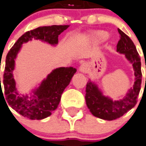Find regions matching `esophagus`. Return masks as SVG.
Returning a JSON list of instances; mask_svg holds the SVG:
<instances>
[{
    "label": "esophagus",
    "instance_id": "34e87169",
    "mask_svg": "<svg viewBox=\"0 0 146 146\" xmlns=\"http://www.w3.org/2000/svg\"><path fill=\"white\" fill-rule=\"evenodd\" d=\"M88 70V64L86 63H83L80 65L79 67V70L82 72V73H87Z\"/></svg>",
    "mask_w": 146,
    "mask_h": 146
}]
</instances>
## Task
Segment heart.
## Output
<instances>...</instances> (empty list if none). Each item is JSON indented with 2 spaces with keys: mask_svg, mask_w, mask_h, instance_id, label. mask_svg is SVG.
<instances>
[{
  "mask_svg": "<svg viewBox=\"0 0 146 146\" xmlns=\"http://www.w3.org/2000/svg\"><path fill=\"white\" fill-rule=\"evenodd\" d=\"M108 34L106 32L103 31H97L95 34H94V39L95 40L96 42H103L104 40H106L108 38Z\"/></svg>",
  "mask_w": 146,
  "mask_h": 146,
  "instance_id": "heart-1",
  "label": "heart"
}]
</instances>
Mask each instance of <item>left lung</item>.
Returning a JSON list of instances; mask_svg holds the SVG:
<instances>
[{
    "label": "left lung",
    "instance_id": "left-lung-1",
    "mask_svg": "<svg viewBox=\"0 0 146 146\" xmlns=\"http://www.w3.org/2000/svg\"><path fill=\"white\" fill-rule=\"evenodd\" d=\"M118 31L120 34V40L117 44V52L125 54L127 59L132 63L136 77L133 87L124 99L116 101L103 95L97 85L92 82H88L85 90V101L90 112L95 117L108 121L120 118L134 107L137 103L142 83L140 57L137 48L127 34L120 29H118Z\"/></svg>",
    "mask_w": 146,
    "mask_h": 146
}]
</instances>
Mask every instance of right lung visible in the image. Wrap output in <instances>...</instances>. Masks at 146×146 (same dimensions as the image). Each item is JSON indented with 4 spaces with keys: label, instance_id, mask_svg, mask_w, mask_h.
<instances>
[{
    "label": "right lung",
    "instance_id": "obj_1",
    "mask_svg": "<svg viewBox=\"0 0 146 146\" xmlns=\"http://www.w3.org/2000/svg\"><path fill=\"white\" fill-rule=\"evenodd\" d=\"M68 27L69 25L43 26L25 32L7 53L3 79L6 100L11 108L25 118L31 120H40L51 115L58 106L61 94L69 85L76 69L72 67L57 68L48 74L40 87L34 91V98H28V95L20 97L16 91L13 75L16 55L22 45L33 38L52 45L57 44L58 42V35Z\"/></svg>",
    "mask_w": 146,
    "mask_h": 146
}]
</instances>
